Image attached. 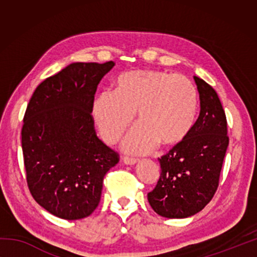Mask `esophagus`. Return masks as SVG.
<instances>
[{"label": "esophagus", "instance_id": "esophagus-1", "mask_svg": "<svg viewBox=\"0 0 257 257\" xmlns=\"http://www.w3.org/2000/svg\"><path fill=\"white\" fill-rule=\"evenodd\" d=\"M138 159H135V158H129V156H124L123 158V162L125 164H129V165H133L135 163H137Z\"/></svg>", "mask_w": 257, "mask_h": 257}]
</instances>
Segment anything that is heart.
I'll return each instance as SVG.
<instances>
[{"mask_svg":"<svg viewBox=\"0 0 257 257\" xmlns=\"http://www.w3.org/2000/svg\"><path fill=\"white\" fill-rule=\"evenodd\" d=\"M198 93L189 78L163 70H139L120 75L114 94L102 93L95 99L93 116L102 138L113 144L121 137L137 112L139 125L123 142L133 153H146L156 144L179 145L196 121Z\"/></svg>","mask_w":257,"mask_h":257,"instance_id":"b5f03b06","label":"heart"}]
</instances>
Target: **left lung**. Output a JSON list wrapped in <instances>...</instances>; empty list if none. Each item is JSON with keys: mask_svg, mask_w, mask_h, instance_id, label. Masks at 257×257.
<instances>
[{"mask_svg": "<svg viewBox=\"0 0 257 257\" xmlns=\"http://www.w3.org/2000/svg\"><path fill=\"white\" fill-rule=\"evenodd\" d=\"M201 110L190 134L159 159L161 175L147 194L159 215L182 219L202 211L214 196L229 145L228 123L213 87L194 76Z\"/></svg>", "mask_w": 257, "mask_h": 257, "instance_id": "8db88e82", "label": "left lung"}]
</instances>
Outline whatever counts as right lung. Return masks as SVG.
Instances as JSON below:
<instances>
[{
	"instance_id": "obj_1",
	"label": "right lung",
	"mask_w": 257,
	"mask_h": 257,
	"mask_svg": "<svg viewBox=\"0 0 257 257\" xmlns=\"http://www.w3.org/2000/svg\"><path fill=\"white\" fill-rule=\"evenodd\" d=\"M114 64L72 63L41 82L26 108L21 146L28 188L61 219L92 214L104 176L119 162L118 152L97 137L92 115L97 85Z\"/></svg>"
}]
</instances>
